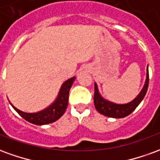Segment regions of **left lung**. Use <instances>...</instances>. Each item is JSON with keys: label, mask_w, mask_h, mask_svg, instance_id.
I'll use <instances>...</instances> for the list:
<instances>
[{"label": "left lung", "mask_w": 160, "mask_h": 160, "mask_svg": "<svg viewBox=\"0 0 160 160\" xmlns=\"http://www.w3.org/2000/svg\"><path fill=\"white\" fill-rule=\"evenodd\" d=\"M149 84V73H148V66L147 68V79L142 90L139 93L137 97L134 100L131 101L128 104H118L110 102V101L104 99L101 96L98 90L97 84H94V105L95 108L100 114L113 118H122L131 114L140 104L142 99L144 98L145 95L147 93Z\"/></svg>", "instance_id": "obj_1"}]
</instances>
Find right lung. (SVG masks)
<instances>
[{"label": "right lung", "instance_id": "add662e5", "mask_svg": "<svg viewBox=\"0 0 160 160\" xmlns=\"http://www.w3.org/2000/svg\"><path fill=\"white\" fill-rule=\"evenodd\" d=\"M75 80V77H72L68 80H66L60 89L58 96L56 98L55 102L51 104L49 106L45 108L44 110L36 112V113H26L24 111L18 110L12 105V108L15 110L19 116H21L25 120L31 123L36 125H44V124L51 123L58 120L66 111L68 104V94L69 90L73 81Z\"/></svg>", "mask_w": 160, "mask_h": 160}]
</instances>
